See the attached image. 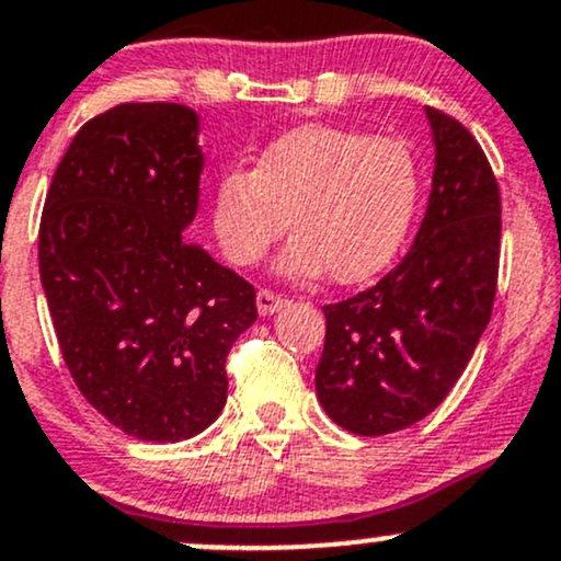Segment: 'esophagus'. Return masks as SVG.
Masks as SVG:
<instances>
[{"instance_id":"esophagus-1","label":"esophagus","mask_w":561,"mask_h":561,"mask_svg":"<svg viewBox=\"0 0 561 561\" xmlns=\"http://www.w3.org/2000/svg\"><path fill=\"white\" fill-rule=\"evenodd\" d=\"M285 304H287V298H282L279 293H274V290H257V311H261L263 317L276 314V311H279Z\"/></svg>"}]
</instances>
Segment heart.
<instances>
[{
	"mask_svg": "<svg viewBox=\"0 0 561 561\" xmlns=\"http://www.w3.org/2000/svg\"><path fill=\"white\" fill-rule=\"evenodd\" d=\"M422 169L405 141L341 126H300L271 141L255 169L233 167L211 193L220 250L252 265L293 222L279 268L339 285L392 263L414 222Z\"/></svg>",
	"mask_w": 561,
	"mask_h": 561,
	"instance_id": "1",
	"label": "heart"
}]
</instances>
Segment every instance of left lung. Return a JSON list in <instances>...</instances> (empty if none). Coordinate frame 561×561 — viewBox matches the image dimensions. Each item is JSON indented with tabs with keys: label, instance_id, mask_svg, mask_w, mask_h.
Wrapping results in <instances>:
<instances>
[{
	"label": "left lung",
	"instance_id": "1",
	"mask_svg": "<svg viewBox=\"0 0 561 561\" xmlns=\"http://www.w3.org/2000/svg\"><path fill=\"white\" fill-rule=\"evenodd\" d=\"M435 172L414 244L385 279L322 306L317 398L355 435H387L438 409L489 325L500 268V187L473 134L427 107Z\"/></svg>",
	"mask_w": 561,
	"mask_h": 561
}]
</instances>
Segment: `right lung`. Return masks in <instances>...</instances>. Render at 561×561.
I'll use <instances>...</instances> for the list:
<instances>
[{"instance_id": "right-lung-1", "label": "right lung", "mask_w": 561, "mask_h": 561, "mask_svg": "<svg viewBox=\"0 0 561 561\" xmlns=\"http://www.w3.org/2000/svg\"><path fill=\"white\" fill-rule=\"evenodd\" d=\"M198 115L126 102L64 152L39 222V279L82 398L126 435L176 444L220 416L255 287L182 231L198 209Z\"/></svg>"}]
</instances>
